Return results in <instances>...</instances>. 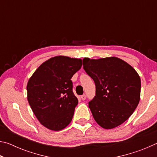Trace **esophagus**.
Wrapping results in <instances>:
<instances>
[{"mask_svg":"<svg viewBox=\"0 0 157 157\" xmlns=\"http://www.w3.org/2000/svg\"><path fill=\"white\" fill-rule=\"evenodd\" d=\"M86 95L85 94H83L82 95H81V99L82 100H86Z\"/></svg>","mask_w":157,"mask_h":157,"instance_id":"obj_1","label":"esophagus"}]
</instances>
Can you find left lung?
<instances>
[{
    "instance_id": "left-lung-1",
    "label": "left lung",
    "mask_w": 157,
    "mask_h": 157,
    "mask_svg": "<svg viewBox=\"0 0 157 157\" xmlns=\"http://www.w3.org/2000/svg\"><path fill=\"white\" fill-rule=\"evenodd\" d=\"M83 68L95 84V95L89 102L95 121L105 129L123 123L139 105L141 86L139 74L115 57L84 58Z\"/></svg>"
}]
</instances>
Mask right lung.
<instances>
[{
    "mask_svg": "<svg viewBox=\"0 0 157 157\" xmlns=\"http://www.w3.org/2000/svg\"><path fill=\"white\" fill-rule=\"evenodd\" d=\"M82 65L80 59L57 56L42 63L29 79V105L46 128L59 131L72 121L78 100L71 79Z\"/></svg>",
    "mask_w": 157,
    "mask_h": 157,
    "instance_id": "1",
    "label": "right lung"
}]
</instances>
